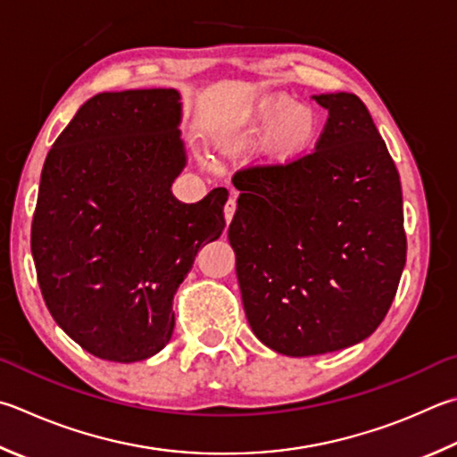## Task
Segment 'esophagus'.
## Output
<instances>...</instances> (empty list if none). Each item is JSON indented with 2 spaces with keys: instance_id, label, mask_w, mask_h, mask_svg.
<instances>
[{
  "instance_id": "esophagus-1",
  "label": "esophagus",
  "mask_w": 457,
  "mask_h": 457,
  "mask_svg": "<svg viewBox=\"0 0 457 457\" xmlns=\"http://www.w3.org/2000/svg\"><path fill=\"white\" fill-rule=\"evenodd\" d=\"M236 213V197H229V200L226 202V205H223V215H226V223L231 221V218H234Z\"/></svg>"
}]
</instances>
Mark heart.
I'll return each mask as SVG.
<instances>
[{"label": "heart", "instance_id": "heart-1", "mask_svg": "<svg viewBox=\"0 0 457 457\" xmlns=\"http://www.w3.org/2000/svg\"><path fill=\"white\" fill-rule=\"evenodd\" d=\"M320 115L308 104H295L278 91L253 105L237 144L252 145L263 137V162L271 168H287L310 152L320 136Z\"/></svg>", "mask_w": 457, "mask_h": 457}]
</instances>
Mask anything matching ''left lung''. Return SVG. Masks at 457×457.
<instances>
[{
    "mask_svg": "<svg viewBox=\"0 0 457 457\" xmlns=\"http://www.w3.org/2000/svg\"><path fill=\"white\" fill-rule=\"evenodd\" d=\"M329 118L315 152L237 171L228 239L250 328L305 358L363 342L384 321L405 265L400 173L361 99L313 96Z\"/></svg>",
    "mask_w": 457,
    "mask_h": 457,
    "instance_id": "8db88e82",
    "label": "left lung"
}]
</instances>
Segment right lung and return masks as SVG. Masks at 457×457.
Instances as JSON below:
<instances>
[{
  "mask_svg": "<svg viewBox=\"0 0 457 457\" xmlns=\"http://www.w3.org/2000/svg\"><path fill=\"white\" fill-rule=\"evenodd\" d=\"M178 89L104 91L79 107L41 170L31 255L52 318L107 361L162 352L173 295L221 236L228 189L173 197L187 163Z\"/></svg>",
  "mask_w": 457,
  "mask_h": 457,
  "instance_id": "add662e5",
  "label": "right lung"
}]
</instances>
